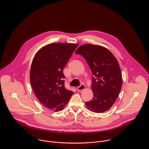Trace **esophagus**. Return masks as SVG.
I'll list each match as a JSON object with an SVG mask.
<instances>
[{
	"label": "esophagus",
	"mask_w": 149,
	"mask_h": 149,
	"mask_svg": "<svg viewBox=\"0 0 149 149\" xmlns=\"http://www.w3.org/2000/svg\"><path fill=\"white\" fill-rule=\"evenodd\" d=\"M85 86L84 85H83V84H81V85H80L79 86H78V87L77 88V89L78 91H82L83 90L85 89Z\"/></svg>",
	"instance_id": "1"
}]
</instances>
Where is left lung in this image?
I'll list each match as a JSON object with an SVG mask.
<instances>
[{
  "label": "left lung",
  "instance_id": "left-lung-1",
  "mask_svg": "<svg viewBox=\"0 0 149 149\" xmlns=\"http://www.w3.org/2000/svg\"><path fill=\"white\" fill-rule=\"evenodd\" d=\"M75 53L85 58L93 76V97L85 103L86 106L93 112L107 111L115 102L122 86V73L116 58L108 49L96 45H81Z\"/></svg>",
  "mask_w": 149,
  "mask_h": 149
}]
</instances>
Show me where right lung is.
Returning a JSON list of instances; mask_svg holds the SVG:
<instances>
[{
  "instance_id": "obj_1",
  "label": "right lung",
  "mask_w": 149,
  "mask_h": 149,
  "mask_svg": "<svg viewBox=\"0 0 149 149\" xmlns=\"http://www.w3.org/2000/svg\"><path fill=\"white\" fill-rule=\"evenodd\" d=\"M79 44L53 43L35 55L30 69V83L39 102L56 112L63 109L73 92L65 88L63 69Z\"/></svg>"
}]
</instances>
